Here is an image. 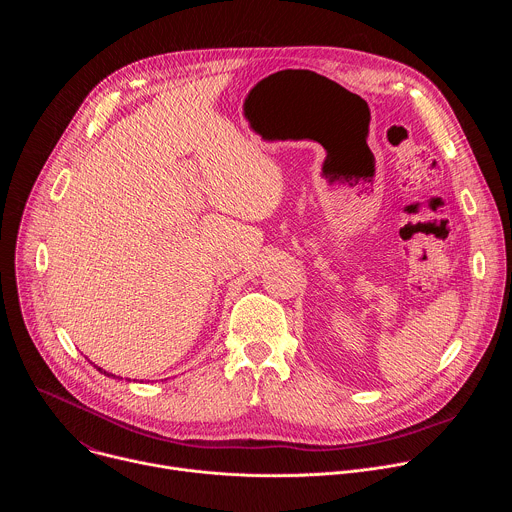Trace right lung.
I'll return each instance as SVG.
<instances>
[{"label":"right lung","mask_w":512,"mask_h":512,"mask_svg":"<svg viewBox=\"0 0 512 512\" xmlns=\"http://www.w3.org/2000/svg\"><path fill=\"white\" fill-rule=\"evenodd\" d=\"M97 371H101V373H103V375H107V377H113V379H117L115 375H111V373H107V371H103V369H99V367H97Z\"/></svg>","instance_id":"1"}]
</instances>
